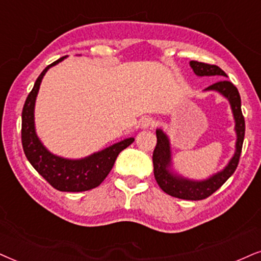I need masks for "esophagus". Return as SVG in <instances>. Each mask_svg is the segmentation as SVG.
<instances>
[{
    "label": "esophagus",
    "mask_w": 261,
    "mask_h": 261,
    "mask_svg": "<svg viewBox=\"0 0 261 261\" xmlns=\"http://www.w3.org/2000/svg\"><path fill=\"white\" fill-rule=\"evenodd\" d=\"M155 124V121L151 119V118H142L141 121H140V126L142 128H149V127H153Z\"/></svg>",
    "instance_id": "1"
}]
</instances>
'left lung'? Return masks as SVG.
Segmentation results:
<instances>
[{
	"label": "left lung",
	"instance_id": "8db88e82",
	"mask_svg": "<svg viewBox=\"0 0 261 261\" xmlns=\"http://www.w3.org/2000/svg\"><path fill=\"white\" fill-rule=\"evenodd\" d=\"M189 65L193 68L194 73L199 77H212V75H217L219 78L227 77L225 72L216 65L203 64L199 61H190ZM204 91H216L229 101L233 120H235V151L223 170L218 171L206 179H191V178H187L173 171L170 138L164 133L163 128H156L158 142L153 153L154 177L165 193L173 197H178V199L196 201L203 200L212 195L214 191L218 190L235 172L237 165H239L241 150H242L246 126L245 118L241 111V97L237 88L231 82L222 79L204 89Z\"/></svg>",
	"mask_w": 261,
	"mask_h": 261
}]
</instances>
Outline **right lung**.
I'll return each mask as SVG.
<instances>
[{"instance_id": "right-lung-1", "label": "right lung", "mask_w": 261, "mask_h": 261, "mask_svg": "<svg viewBox=\"0 0 261 261\" xmlns=\"http://www.w3.org/2000/svg\"><path fill=\"white\" fill-rule=\"evenodd\" d=\"M66 57L60 58L43 70L26 98L21 114V142L24 153L34 169L47 182L60 191H85L94 189L103 182L111 172L115 159L121 150L135 141L134 137L125 138L100 151H95L81 159H67L51 153L42 143L36 133L35 105L42 79L49 68L58 65Z\"/></svg>"}]
</instances>
